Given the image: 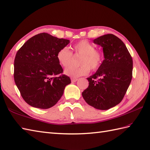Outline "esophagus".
<instances>
[{
    "mask_svg": "<svg viewBox=\"0 0 150 150\" xmlns=\"http://www.w3.org/2000/svg\"><path fill=\"white\" fill-rule=\"evenodd\" d=\"M71 82H77V81H78V79H77L72 78V79H71Z\"/></svg>",
    "mask_w": 150,
    "mask_h": 150,
    "instance_id": "obj_1",
    "label": "esophagus"
}]
</instances>
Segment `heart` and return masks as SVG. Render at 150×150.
I'll use <instances>...</instances> for the list:
<instances>
[{"label":"heart","instance_id":"1","mask_svg":"<svg viewBox=\"0 0 150 150\" xmlns=\"http://www.w3.org/2000/svg\"><path fill=\"white\" fill-rule=\"evenodd\" d=\"M72 50L75 55H81L79 67H69L65 69L64 73L73 78L86 75L90 71L100 68L104 60V53L101 50L95 48L93 43L87 40H82L72 46ZM57 59L59 64L64 67L71 65L73 53L67 47H62L57 53Z\"/></svg>","mask_w":150,"mask_h":150}]
</instances>
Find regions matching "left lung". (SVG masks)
I'll return each mask as SVG.
<instances>
[{"label": "left lung", "mask_w": 150, "mask_h": 150, "mask_svg": "<svg viewBox=\"0 0 150 150\" xmlns=\"http://www.w3.org/2000/svg\"><path fill=\"white\" fill-rule=\"evenodd\" d=\"M93 42L103 47L104 60L87 78L89 86L82 95L89 105L106 110L123 99L132 81L133 60L124 43L113 34L100 36Z\"/></svg>", "instance_id": "1"}]
</instances>
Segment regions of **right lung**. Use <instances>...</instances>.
I'll use <instances>...</instances> for the list:
<instances>
[{"label": "right lung", "mask_w": 150, "mask_h": 150, "mask_svg": "<svg viewBox=\"0 0 150 150\" xmlns=\"http://www.w3.org/2000/svg\"><path fill=\"white\" fill-rule=\"evenodd\" d=\"M69 40L47 33L32 37L18 50L14 60V80L26 103L34 108L47 109L62 96L70 78L62 74L57 53ZM60 74L58 77L56 75Z\"/></svg>", "instance_id": "add662e5"}]
</instances>
